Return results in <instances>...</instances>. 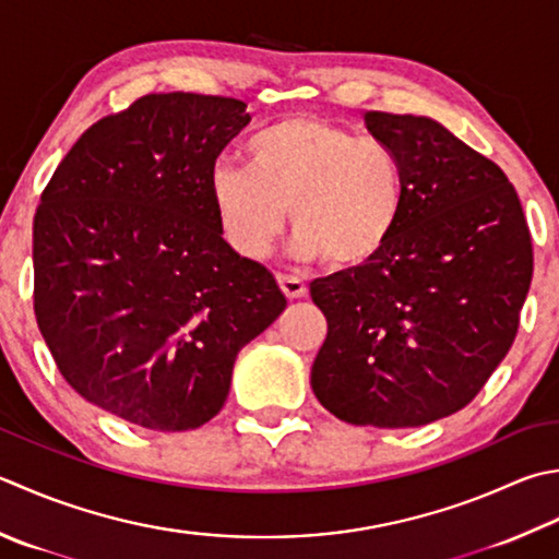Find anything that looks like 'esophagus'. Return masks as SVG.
<instances>
[{"label":"esophagus","mask_w":559,"mask_h":559,"mask_svg":"<svg viewBox=\"0 0 559 559\" xmlns=\"http://www.w3.org/2000/svg\"><path fill=\"white\" fill-rule=\"evenodd\" d=\"M276 281H278L283 295H286V298H290V300H298V298H305V295H308V286H305V281L288 276V273H278Z\"/></svg>","instance_id":"esophagus-1"}]
</instances>
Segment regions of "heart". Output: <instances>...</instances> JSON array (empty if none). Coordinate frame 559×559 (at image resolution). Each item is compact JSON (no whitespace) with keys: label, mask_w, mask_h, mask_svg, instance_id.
<instances>
[{"label":"heart","mask_w":559,"mask_h":559,"mask_svg":"<svg viewBox=\"0 0 559 559\" xmlns=\"http://www.w3.org/2000/svg\"><path fill=\"white\" fill-rule=\"evenodd\" d=\"M404 167L395 150L320 118L293 116L247 142V167L217 164L211 201L237 254L261 259L286 215L293 254L360 269L390 245L404 213Z\"/></svg>","instance_id":"obj_1"}]
</instances>
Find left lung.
<instances>
[{
	"mask_svg": "<svg viewBox=\"0 0 559 559\" xmlns=\"http://www.w3.org/2000/svg\"><path fill=\"white\" fill-rule=\"evenodd\" d=\"M366 126L402 159L404 213L370 264L312 281L326 338L310 382L336 419L407 429L461 412L509 354L533 242L499 164L431 118Z\"/></svg>",
	"mask_w": 559,
	"mask_h": 559,
	"instance_id": "1",
	"label": "left lung"
}]
</instances>
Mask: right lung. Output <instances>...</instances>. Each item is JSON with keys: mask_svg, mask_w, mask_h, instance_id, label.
<instances>
[{"mask_svg": "<svg viewBox=\"0 0 559 559\" xmlns=\"http://www.w3.org/2000/svg\"><path fill=\"white\" fill-rule=\"evenodd\" d=\"M247 123L239 98L145 94L86 128L40 193L38 330L74 392L130 424L211 421L239 348L286 310L211 201L215 159Z\"/></svg>", "mask_w": 559, "mask_h": 559, "instance_id": "right-lung-1", "label": "right lung"}]
</instances>
